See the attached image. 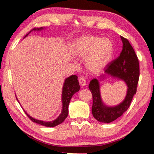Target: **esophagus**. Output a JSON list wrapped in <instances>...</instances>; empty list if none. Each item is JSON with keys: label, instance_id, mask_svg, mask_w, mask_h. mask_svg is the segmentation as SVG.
Masks as SVG:
<instances>
[{"label": "esophagus", "instance_id": "obj_1", "mask_svg": "<svg viewBox=\"0 0 154 154\" xmlns=\"http://www.w3.org/2000/svg\"><path fill=\"white\" fill-rule=\"evenodd\" d=\"M79 85L81 87H84L85 85H86V80H85L84 78H80L79 79Z\"/></svg>", "mask_w": 154, "mask_h": 154}]
</instances>
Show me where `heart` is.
<instances>
[{"mask_svg": "<svg viewBox=\"0 0 154 154\" xmlns=\"http://www.w3.org/2000/svg\"><path fill=\"white\" fill-rule=\"evenodd\" d=\"M71 53L75 58L85 59V66L91 73H98L111 61L113 44L108 38L93 35L81 36L74 41Z\"/></svg>", "mask_w": 154, "mask_h": 154, "instance_id": "b5f03b06", "label": "heart"}]
</instances>
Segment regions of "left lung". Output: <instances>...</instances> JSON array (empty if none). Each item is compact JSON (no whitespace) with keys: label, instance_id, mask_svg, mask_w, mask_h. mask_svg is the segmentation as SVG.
Wrapping results in <instances>:
<instances>
[{"label":"left lung","instance_id":"left-lung-1","mask_svg":"<svg viewBox=\"0 0 154 154\" xmlns=\"http://www.w3.org/2000/svg\"><path fill=\"white\" fill-rule=\"evenodd\" d=\"M123 48L118 58L112 61L106 68L105 73L99 77V79L90 81L89 89L92 94L93 104L92 113L96 120L102 123H110L122 116L130 106L139 78V64L137 56L129 41L120 36ZM108 76L123 80L127 86V94L124 100L118 105L109 106L103 102L100 94V82Z\"/></svg>","mask_w":154,"mask_h":154}]
</instances>
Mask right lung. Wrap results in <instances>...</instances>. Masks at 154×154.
Listing matches in <instances>:
<instances>
[{
  "label": "right lung",
  "mask_w": 154,
  "mask_h": 154,
  "mask_svg": "<svg viewBox=\"0 0 154 154\" xmlns=\"http://www.w3.org/2000/svg\"><path fill=\"white\" fill-rule=\"evenodd\" d=\"M44 29H45V28H43V27L38 28H34V29H32V30H30L24 38L26 37V36L29 35L30 32H32V31H41ZM79 90H80V85H79V82H78L77 76H76V75H71V76H70L65 79L64 84H63V87H62V90L61 113L59 115L58 118L53 121L45 122L43 120L36 119L35 118H33L32 117H31L30 115H28L27 113V112L24 109H24L26 114L27 115V116L33 122H35L36 124L42 125V126H46V127L56 126H58V125L62 123V122L64 121V119L67 118L68 114H69V105L70 101H71V99L72 98V96H73L75 93L79 92ZM15 96H16V95H15ZM16 99L18 101V103H20L17 96H16Z\"/></svg>",
  "instance_id": "add662e5"
}]
</instances>
